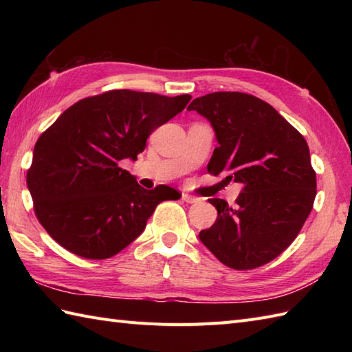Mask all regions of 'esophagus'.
<instances>
[{"label":"esophagus","instance_id":"obj_1","mask_svg":"<svg viewBox=\"0 0 352 352\" xmlns=\"http://www.w3.org/2000/svg\"><path fill=\"white\" fill-rule=\"evenodd\" d=\"M183 201H186V203H189V204H193V203H198L199 201V198H197V197H193V195H189V193H183Z\"/></svg>","mask_w":352,"mask_h":352}]
</instances>
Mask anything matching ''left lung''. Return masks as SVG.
Instances as JSON below:
<instances>
[{
	"instance_id": "1",
	"label": "left lung",
	"mask_w": 352,
	"mask_h": 352,
	"mask_svg": "<svg viewBox=\"0 0 352 352\" xmlns=\"http://www.w3.org/2000/svg\"><path fill=\"white\" fill-rule=\"evenodd\" d=\"M188 110L212 124L219 144L208 172L243 184L233 207L208 199L218 218L199 241L228 267L266 265L295 241L313 208L316 174L307 142L271 104L248 94H208Z\"/></svg>"
}]
</instances>
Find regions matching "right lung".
<instances>
[{"mask_svg":"<svg viewBox=\"0 0 352 352\" xmlns=\"http://www.w3.org/2000/svg\"><path fill=\"white\" fill-rule=\"evenodd\" d=\"M190 98L110 91L80 100L41 134L27 186L58 245L85 258L113 257L142 234L157 204L182 197L164 184L144 189L119 162L136 160L149 134Z\"/></svg>","mask_w":352,"mask_h":352,"instance_id":"obj_1","label":"right lung"}]
</instances>
